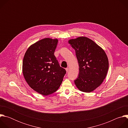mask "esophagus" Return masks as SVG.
<instances>
[{"label": "esophagus", "mask_w": 128, "mask_h": 128, "mask_svg": "<svg viewBox=\"0 0 128 128\" xmlns=\"http://www.w3.org/2000/svg\"><path fill=\"white\" fill-rule=\"evenodd\" d=\"M66 72H68V68H66Z\"/></svg>", "instance_id": "esophagus-1"}]
</instances>
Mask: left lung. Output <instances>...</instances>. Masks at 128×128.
<instances>
[{"label": "left lung", "instance_id": "obj_1", "mask_svg": "<svg viewBox=\"0 0 128 128\" xmlns=\"http://www.w3.org/2000/svg\"><path fill=\"white\" fill-rule=\"evenodd\" d=\"M68 42L76 50L79 65V75L74 83L82 92H92L106 76L109 67L106 54L94 41L86 37L72 39Z\"/></svg>", "mask_w": 128, "mask_h": 128}]
</instances>
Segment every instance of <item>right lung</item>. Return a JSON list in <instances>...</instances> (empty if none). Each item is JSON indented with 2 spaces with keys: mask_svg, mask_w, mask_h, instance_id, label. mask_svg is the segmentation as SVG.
<instances>
[{
  "mask_svg": "<svg viewBox=\"0 0 128 128\" xmlns=\"http://www.w3.org/2000/svg\"><path fill=\"white\" fill-rule=\"evenodd\" d=\"M57 39L46 38L31 45L23 61V74L29 86L46 96L59 88L66 71L54 55Z\"/></svg>",
  "mask_w": 128,
  "mask_h": 128,
  "instance_id": "add662e5",
  "label": "right lung"
}]
</instances>
